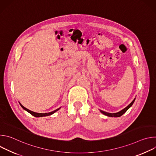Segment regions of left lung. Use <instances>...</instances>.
Listing matches in <instances>:
<instances>
[{
    "label": "left lung",
    "instance_id": "1",
    "mask_svg": "<svg viewBox=\"0 0 156 156\" xmlns=\"http://www.w3.org/2000/svg\"><path fill=\"white\" fill-rule=\"evenodd\" d=\"M135 98L134 99V100H133L126 107H125V108H123V110H122L121 111H120V112H117V113H114V114H112V113H108V112H104V111H103V110H100V111H101V112L102 113V114H104V115H107V116H108V117H120V116H122L123 114H125L126 111H127V110L133 105V104L134 103V102H135Z\"/></svg>",
    "mask_w": 156,
    "mask_h": 156
}]
</instances>
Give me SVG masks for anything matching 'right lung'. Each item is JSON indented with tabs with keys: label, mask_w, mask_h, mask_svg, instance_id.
I'll use <instances>...</instances> for the list:
<instances>
[{
	"label": "right lung",
	"mask_w": 156,
	"mask_h": 156,
	"mask_svg": "<svg viewBox=\"0 0 156 156\" xmlns=\"http://www.w3.org/2000/svg\"><path fill=\"white\" fill-rule=\"evenodd\" d=\"M20 105L21 106V107H22V108H23V109H25V110H27V112H28L30 114H31L32 115H33V116H34V117H45V116H48V115H52V114H53L54 112H57V111L58 110H59V109H60V108H57V109H56V110H55L52 111V112H49V113H44V114H41V113H36V112H33V111H31V110H30L29 109L27 108L26 107H25L24 106L22 105H21L20 103Z\"/></svg>",
	"instance_id": "right-lung-1"
}]
</instances>
